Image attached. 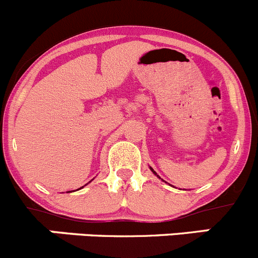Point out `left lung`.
<instances>
[{
  "label": "left lung",
  "instance_id": "1",
  "mask_svg": "<svg viewBox=\"0 0 258 258\" xmlns=\"http://www.w3.org/2000/svg\"><path fill=\"white\" fill-rule=\"evenodd\" d=\"M149 168H150V170H152V172H153V173H154V174H155V175H157V177H158V178H160V177H159V175H158V174H157V173H155V170H154V169H153V168H152V167H149Z\"/></svg>",
  "mask_w": 258,
  "mask_h": 258
}]
</instances>
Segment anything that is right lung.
I'll list each match as a JSON object with an SVG mask.
<instances>
[{
	"label": "right lung",
	"instance_id": "add662e5",
	"mask_svg": "<svg viewBox=\"0 0 258 258\" xmlns=\"http://www.w3.org/2000/svg\"><path fill=\"white\" fill-rule=\"evenodd\" d=\"M91 180H93V179H91ZM91 180H90V182H91ZM90 182H89V183H90ZM86 185V184H85ZM85 185H83V187H81V188H84V187H85ZM81 188H79V189H81ZM76 190H78V189H76ZM70 192H71V190H70Z\"/></svg>",
	"mask_w": 258,
	"mask_h": 258
}]
</instances>
